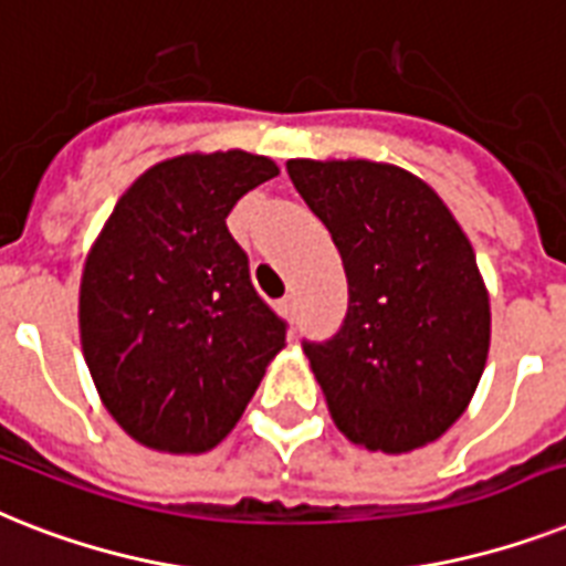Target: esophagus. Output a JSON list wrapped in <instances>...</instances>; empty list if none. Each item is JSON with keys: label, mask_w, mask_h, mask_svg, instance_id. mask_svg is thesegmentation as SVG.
Wrapping results in <instances>:
<instances>
[{"label": "esophagus", "mask_w": 566, "mask_h": 566, "mask_svg": "<svg viewBox=\"0 0 566 566\" xmlns=\"http://www.w3.org/2000/svg\"><path fill=\"white\" fill-rule=\"evenodd\" d=\"M279 311H282V316L293 319V316H296V298H293V296L279 298Z\"/></svg>", "instance_id": "34e87169"}]
</instances>
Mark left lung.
Here are the masks:
<instances>
[{"label": "left lung", "instance_id": "8db88e82", "mask_svg": "<svg viewBox=\"0 0 566 566\" xmlns=\"http://www.w3.org/2000/svg\"><path fill=\"white\" fill-rule=\"evenodd\" d=\"M287 174L346 268L343 325L302 339L334 424L384 453L433 442L465 412L489 357V293L465 232L395 165L291 159Z\"/></svg>", "mask_w": 566, "mask_h": 566}]
</instances>
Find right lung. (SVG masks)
Here are the masks:
<instances>
[{
  "label": "right lung",
  "instance_id": "obj_1",
  "mask_svg": "<svg viewBox=\"0 0 566 566\" xmlns=\"http://www.w3.org/2000/svg\"><path fill=\"white\" fill-rule=\"evenodd\" d=\"M279 174L268 156L191 154L142 174L81 279V346L101 401L136 439L203 453L238 424L287 323L259 296L227 229Z\"/></svg>",
  "mask_w": 566,
  "mask_h": 566
}]
</instances>
